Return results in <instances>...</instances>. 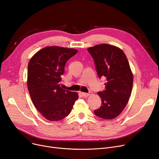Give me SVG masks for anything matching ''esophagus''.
I'll return each instance as SVG.
<instances>
[{"instance_id": "esophagus-1", "label": "esophagus", "mask_w": 159, "mask_h": 159, "mask_svg": "<svg viewBox=\"0 0 159 159\" xmlns=\"http://www.w3.org/2000/svg\"><path fill=\"white\" fill-rule=\"evenodd\" d=\"M82 95H83L84 97H88L89 95H92V92H89L88 93H82Z\"/></svg>"}]
</instances>
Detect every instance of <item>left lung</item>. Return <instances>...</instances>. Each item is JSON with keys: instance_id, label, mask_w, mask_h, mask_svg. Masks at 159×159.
Returning <instances> with one entry per match:
<instances>
[{"instance_id": "8db88e82", "label": "left lung", "mask_w": 159, "mask_h": 159, "mask_svg": "<svg viewBox=\"0 0 159 159\" xmlns=\"http://www.w3.org/2000/svg\"><path fill=\"white\" fill-rule=\"evenodd\" d=\"M88 51L94 60L98 77L107 80L104 90L98 93L101 105L94 113L103 119H114L126 107L132 91L133 76L128 60L122 50L108 44L89 47Z\"/></svg>"}]
</instances>
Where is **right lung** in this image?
<instances>
[{"mask_svg":"<svg viewBox=\"0 0 159 159\" xmlns=\"http://www.w3.org/2000/svg\"><path fill=\"white\" fill-rule=\"evenodd\" d=\"M77 50L60 47H47L36 52L28 65L27 86L32 102L45 118L52 121L63 120L70 114L77 92L60 87L61 76L67 61Z\"/></svg>","mask_w":159,"mask_h":159,"instance_id":"right-lung-1","label":"right lung"}]
</instances>
